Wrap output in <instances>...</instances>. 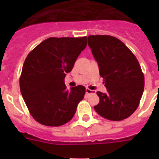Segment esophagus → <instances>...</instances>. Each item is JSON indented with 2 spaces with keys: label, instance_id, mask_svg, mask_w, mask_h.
<instances>
[{
  "label": "esophagus",
  "instance_id": "esophagus-1",
  "mask_svg": "<svg viewBox=\"0 0 159 159\" xmlns=\"http://www.w3.org/2000/svg\"><path fill=\"white\" fill-rule=\"evenodd\" d=\"M86 93L88 95L92 94V93H94V91H92V90L89 89V88H87V89H86Z\"/></svg>",
  "mask_w": 159,
  "mask_h": 159
}]
</instances>
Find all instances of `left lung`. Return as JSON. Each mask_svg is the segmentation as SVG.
Here are the masks:
<instances>
[{"label":"left lung","instance_id":"left-lung-1","mask_svg":"<svg viewBox=\"0 0 159 159\" xmlns=\"http://www.w3.org/2000/svg\"><path fill=\"white\" fill-rule=\"evenodd\" d=\"M88 45L99 66L107 93L97 92L95 111L103 118L120 121L138 108L144 88V76L138 59L125 43L111 35H90Z\"/></svg>","mask_w":159,"mask_h":159}]
</instances>
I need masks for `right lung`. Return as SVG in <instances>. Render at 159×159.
<instances>
[{
    "label": "right lung",
    "instance_id": "right-lung-1",
    "mask_svg": "<svg viewBox=\"0 0 159 159\" xmlns=\"http://www.w3.org/2000/svg\"><path fill=\"white\" fill-rule=\"evenodd\" d=\"M87 46V36L43 40L30 51L24 62L20 88L30 113L46 126H60L74 116L86 88L77 86L67 90L66 73Z\"/></svg>",
    "mask_w": 159,
    "mask_h": 159
}]
</instances>
